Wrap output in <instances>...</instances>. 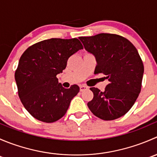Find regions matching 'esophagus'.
Wrapping results in <instances>:
<instances>
[{
  "label": "esophagus",
  "instance_id": "1",
  "mask_svg": "<svg viewBox=\"0 0 157 157\" xmlns=\"http://www.w3.org/2000/svg\"><path fill=\"white\" fill-rule=\"evenodd\" d=\"M88 89H89L88 86H85V85H80V91H81V92L84 91V90H88Z\"/></svg>",
  "mask_w": 157,
  "mask_h": 157
}]
</instances>
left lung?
<instances>
[{"label": "left lung", "instance_id": "1", "mask_svg": "<svg viewBox=\"0 0 157 157\" xmlns=\"http://www.w3.org/2000/svg\"><path fill=\"white\" fill-rule=\"evenodd\" d=\"M79 39L96 58L94 74H103L109 81L103 92L90 88L93 98L87 103L89 109L105 121L123 116L141 90L144 67L137 48L127 39L116 34L100 33Z\"/></svg>", "mask_w": 157, "mask_h": 157}]
</instances>
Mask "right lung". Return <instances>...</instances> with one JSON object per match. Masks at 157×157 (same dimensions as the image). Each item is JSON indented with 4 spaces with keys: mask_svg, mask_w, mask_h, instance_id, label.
Listing matches in <instances>:
<instances>
[{
    "mask_svg": "<svg viewBox=\"0 0 157 157\" xmlns=\"http://www.w3.org/2000/svg\"><path fill=\"white\" fill-rule=\"evenodd\" d=\"M83 47L78 39L52 38L26 49L15 71L18 95L35 118L52 123L62 118L80 91L77 85L65 89L56 76L66 68L71 55Z\"/></svg>",
    "mask_w": 157,
    "mask_h": 157,
    "instance_id": "1",
    "label": "right lung"
}]
</instances>
